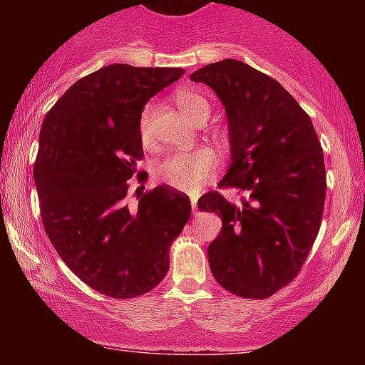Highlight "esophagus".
I'll return each mask as SVG.
<instances>
[{
	"instance_id": "1",
	"label": "esophagus",
	"mask_w": 365,
	"mask_h": 365,
	"mask_svg": "<svg viewBox=\"0 0 365 365\" xmlns=\"http://www.w3.org/2000/svg\"><path fill=\"white\" fill-rule=\"evenodd\" d=\"M197 199H199V197H197V195H192V197H190V202H192V212H194V215H197Z\"/></svg>"
}]
</instances>
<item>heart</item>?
I'll return each instance as SVG.
<instances>
[{
  "label": "heart",
  "instance_id": "1",
  "mask_svg": "<svg viewBox=\"0 0 365 365\" xmlns=\"http://www.w3.org/2000/svg\"><path fill=\"white\" fill-rule=\"evenodd\" d=\"M178 110L194 123L206 121L211 106L202 94L195 91H178L175 94ZM139 135L144 148L154 145L153 104L145 106L139 120ZM217 159L209 149H197L192 153L170 154L156 166V178L165 185L180 192H197L204 183L215 177Z\"/></svg>",
  "mask_w": 365,
  "mask_h": 365
}]
</instances>
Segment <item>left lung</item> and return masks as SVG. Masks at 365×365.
Listing matches in <instances>:
<instances>
[{
  "label": "left lung",
  "instance_id": "1",
  "mask_svg": "<svg viewBox=\"0 0 365 365\" xmlns=\"http://www.w3.org/2000/svg\"><path fill=\"white\" fill-rule=\"evenodd\" d=\"M211 87L228 118L232 163L220 187L245 192L232 204L207 192L199 211L223 220L209 244L211 273L225 290L266 299L299 274L321 226L326 170L309 115L269 75L244 61L211 63L190 75Z\"/></svg>",
  "mask_w": 365,
  "mask_h": 365
}]
</instances>
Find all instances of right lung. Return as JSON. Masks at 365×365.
<instances>
[{"mask_svg": "<svg viewBox=\"0 0 365 365\" xmlns=\"http://www.w3.org/2000/svg\"><path fill=\"white\" fill-rule=\"evenodd\" d=\"M183 73L103 66L75 82L41 128L34 180L46 233L63 262L111 299H133L161 283L171 242L190 217V199L166 185L140 192L135 209L127 204V182L144 156L142 110Z\"/></svg>", "mask_w": 365, "mask_h": 365, "instance_id": "add662e5", "label": "right lung"}]
</instances>
